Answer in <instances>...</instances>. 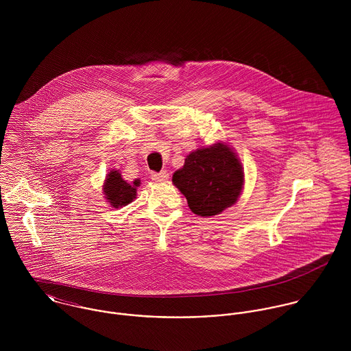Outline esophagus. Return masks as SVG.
<instances>
[{"instance_id": "esophagus-1", "label": "esophagus", "mask_w": 351, "mask_h": 351, "mask_svg": "<svg viewBox=\"0 0 351 351\" xmlns=\"http://www.w3.org/2000/svg\"><path fill=\"white\" fill-rule=\"evenodd\" d=\"M151 178L156 182H167L169 181V173L167 171H160V173H152Z\"/></svg>"}]
</instances>
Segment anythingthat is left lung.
Returning <instances> with one entry per match:
<instances>
[{
    "instance_id": "8db88e82",
    "label": "left lung",
    "mask_w": 351,
    "mask_h": 351,
    "mask_svg": "<svg viewBox=\"0 0 351 351\" xmlns=\"http://www.w3.org/2000/svg\"><path fill=\"white\" fill-rule=\"evenodd\" d=\"M242 163L224 143L192 151L173 174V184L199 216H215L235 204L243 188Z\"/></svg>"
}]
</instances>
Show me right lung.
Listing matches in <instances>:
<instances>
[{
    "label": "right lung",
    "instance_id": "right-lung-1",
    "mask_svg": "<svg viewBox=\"0 0 351 351\" xmlns=\"http://www.w3.org/2000/svg\"><path fill=\"white\" fill-rule=\"evenodd\" d=\"M139 180H135L132 184H128L121 178V174L117 170H112L106 176L102 191L108 202L113 208H119L134 201L136 197V188L139 186Z\"/></svg>",
    "mask_w": 351,
    "mask_h": 351
}]
</instances>
